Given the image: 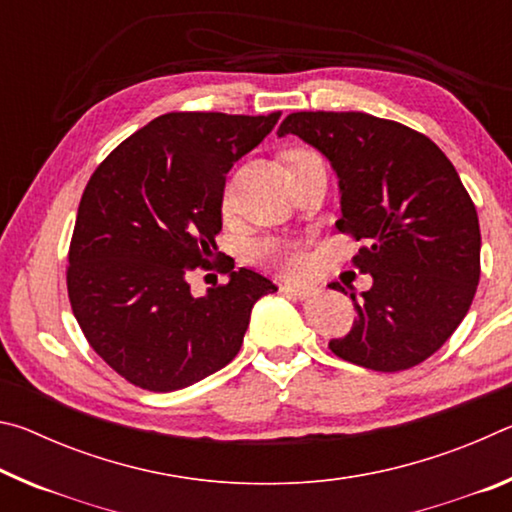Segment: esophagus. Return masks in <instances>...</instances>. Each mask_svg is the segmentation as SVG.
Listing matches in <instances>:
<instances>
[{
	"label": "esophagus",
	"instance_id": "1",
	"mask_svg": "<svg viewBox=\"0 0 512 512\" xmlns=\"http://www.w3.org/2000/svg\"><path fill=\"white\" fill-rule=\"evenodd\" d=\"M282 291L289 293V296L298 298V300H305L309 296H314V287H307V284H293V282H284L282 284Z\"/></svg>",
	"mask_w": 512,
	"mask_h": 512
}]
</instances>
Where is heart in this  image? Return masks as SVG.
<instances>
[{
    "label": "heart",
    "instance_id": "b5f03b06",
    "mask_svg": "<svg viewBox=\"0 0 512 512\" xmlns=\"http://www.w3.org/2000/svg\"><path fill=\"white\" fill-rule=\"evenodd\" d=\"M307 151H293L291 153V164L302 158H307ZM255 255L259 262L273 264L282 271L289 273H302L309 266V259L305 253V246L298 244V241H282V239H266L255 248Z\"/></svg>",
    "mask_w": 512,
    "mask_h": 512
}]
</instances>
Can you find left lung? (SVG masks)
I'll return each instance as SVG.
<instances>
[{
  "mask_svg": "<svg viewBox=\"0 0 512 512\" xmlns=\"http://www.w3.org/2000/svg\"><path fill=\"white\" fill-rule=\"evenodd\" d=\"M277 135H298L332 162L336 228L366 244L352 264L372 287L350 293L357 320L329 350L377 372L429 359L461 325L481 275L479 216L454 164L427 135L366 112H293Z\"/></svg>",
  "mask_w": 512,
  "mask_h": 512,
  "instance_id": "8db88e82",
  "label": "left lung"
}]
</instances>
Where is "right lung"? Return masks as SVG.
Masks as SVG:
<instances>
[{"mask_svg": "<svg viewBox=\"0 0 512 512\" xmlns=\"http://www.w3.org/2000/svg\"><path fill=\"white\" fill-rule=\"evenodd\" d=\"M282 112H167L121 142L81 196L67 293L92 350L144 391L192 386L237 357L250 311L277 291L228 257V282L196 298L187 275L212 268L225 173ZM221 255V253H219Z\"/></svg>", "mask_w": 512, "mask_h": 512, "instance_id": "1", "label": "right lung"}]
</instances>
